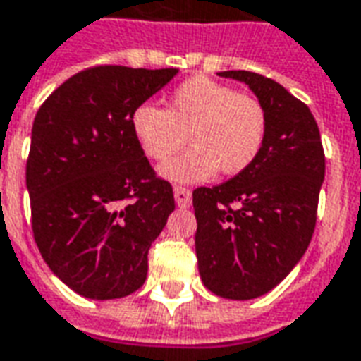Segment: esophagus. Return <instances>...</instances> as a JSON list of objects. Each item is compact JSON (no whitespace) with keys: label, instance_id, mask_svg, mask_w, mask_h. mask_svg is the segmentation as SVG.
Segmentation results:
<instances>
[{"label":"esophagus","instance_id":"1","mask_svg":"<svg viewBox=\"0 0 361 361\" xmlns=\"http://www.w3.org/2000/svg\"><path fill=\"white\" fill-rule=\"evenodd\" d=\"M175 200L180 208H188L192 204V192L186 186H175Z\"/></svg>","mask_w":361,"mask_h":361}]
</instances>
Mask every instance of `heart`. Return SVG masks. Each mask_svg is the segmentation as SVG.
<instances>
[{
	"label": "heart",
	"mask_w": 361,
	"mask_h": 361,
	"mask_svg": "<svg viewBox=\"0 0 361 361\" xmlns=\"http://www.w3.org/2000/svg\"><path fill=\"white\" fill-rule=\"evenodd\" d=\"M131 129L143 153L153 161L180 153L190 137L195 147L166 163L161 173L178 183H198L218 169L228 176L247 171L263 147L267 116L252 94L195 76L176 86L166 109L153 104L137 106Z\"/></svg>",
	"instance_id": "b5f03b06"
}]
</instances>
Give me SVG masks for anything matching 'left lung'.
Returning <instances> with one entry per match:
<instances>
[{
	"mask_svg": "<svg viewBox=\"0 0 361 361\" xmlns=\"http://www.w3.org/2000/svg\"><path fill=\"white\" fill-rule=\"evenodd\" d=\"M220 76L252 88L267 129L247 171L192 192L198 271L222 299H257L289 275L312 240L324 149L309 106L279 82L247 71Z\"/></svg>",
	"mask_w": 361,
	"mask_h": 361,
	"instance_id": "left-lung-1",
	"label": "left lung"
}]
</instances>
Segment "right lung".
I'll use <instances>...</instances> for the list:
<instances>
[{
  "label": "right lung",
  "instance_id": "obj_1",
  "mask_svg": "<svg viewBox=\"0 0 361 361\" xmlns=\"http://www.w3.org/2000/svg\"><path fill=\"white\" fill-rule=\"evenodd\" d=\"M176 72L92 66L35 116L25 173L35 243L52 273L86 299L135 293L149 247L175 210L173 186L149 165L131 116Z\"/></svg>",
  "mask_w": 361,
  "mask_h": 361
}]
</instances>
